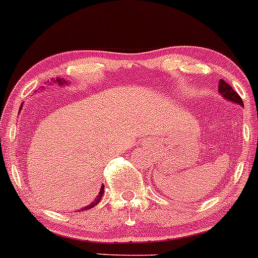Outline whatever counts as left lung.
I'll return each mask as SVG.
<instances>
[{
  "label": "left lung",
  "instance_id": "obj_1",
  "mask_svg": "<svg viewBox=\"0 0 258 258\" xmlns=\"http://www.w3.org/2000/svg\"><path fill=\"white\" fill-rule=\"evenodd\" d=\"M218 92H219V94H221V96L223 97L224 99H227L228 102L236 103L241 107L243 106V102H242L241 97H239L238 94H237V92L233 91V88H232L228 83H226L223 79H221V81H219Z\"/></svg>",
  "mask_w": 258,
  "mask_h": 258
}]
</instances>
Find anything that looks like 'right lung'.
Listing matches in <instances>:
<instances>
[{"instance_id":"obj_1","label":"right lung","mask_w":258,"mask_h":258,"mask_svg":"<svg viewBox=\"0 0 258 258\" xmlns=\"http://www.w3.org/2000/svg\"><path fill=\"white\" fill-rule=\"evenodd\" d=\"M54 83H57V84H59V86H66V84H68L69 82L64 81V79H62V78H60V79L57 78V79H55ZM21 108H22V106L20 107V109H21ZM103 192H104V185H102L101 190H99V192H98V196H97V198L94 199L93 203H91V204H89V206H86V207H83V208H81V209H79V212L87 211V209H91V208H93V207H96L97 204L99 203V201H101L102 197H103Z\"/></svg>"}]
</instances>
